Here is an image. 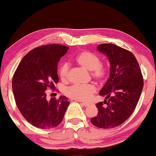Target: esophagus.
<instances>
[{"label":"esophagus","mask_w":156,"mask_h":156,"mask_svg":"<svg viewBox=\"0 0 156 156\" xmlns=\"http://www.w3.org/2000/svg\"><path fill=\"white\" fill-rule=\"evenodd\" d=\"M82 105H83V106H85V107H87V106H88V105H90V103H86V102H82L81 103Z\"/></svg>","instance_id":"esophagus-1"}]
</instances>
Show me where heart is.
<instances>
[{
    "mask_svg": "<svg viewBox=\"0 0 156 156\" xmlns=\"http://www.w3.org/2000/svg\"><path fill=\"white\" fill-rule=\"evenodd\" d=\"M76 63L87 71H92L91 75L97 81L101 82L108 74V69L100 63V58L97 55L83 51L79 53L75 57ZM69 71V65L64 62L59 69V75L62 80H66ZM96 87L92 84L87 85H73L66 90L68 97L80 101H87L90 99L93 94L96 92Z\"/></svg>",
    "mask_w": 156,
    "mask_h": 156,
    "instance_id": "obj_1",
    "label": "heart"
}]
</instances>
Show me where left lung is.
<instances>
[{
    "label": "left lung",
    "instance_id": "left-lung-1",
    "mask_svg": "<svg viewBox=\"0 0 156 156\" xmlns=\"http://www.w3.org/2000/svg\"><path fill=\"white\" fill-rule=\"evenodd\" d=\"M97 50L108 57L111 69L109 78L99 91L105 99L96 105L98 114L90 122L99 128H113L134 111L144 81L139 65L130 51L111 43L99 45Z\"/></svg>",
    "mask_w": 156,
    "mask_h": 156
}]
</instances>
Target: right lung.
Instances as JSON below:
<instances>
[{
    "label": "right lung",
    "instance_id": "add662e5",
    "mask_svg": "<svg viewBox=\"0 0 156 156\" xmlns=\"http://www.w3.org/2000/svg\"><path fill=\"white\" fill-rule=\"evenodd\" d=\"M69 48L58 44L34 48L22 59L12 78V90L19 111L27 122L38 128L59 125L70 104L65 96L47 100L45 93L58 83V62Z\"/></svg>",
    "mask_w": 156,
    "mask_h": 156
}]
</instances>
